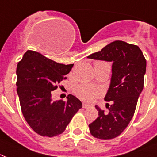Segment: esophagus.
<instances>
[{
  "mask_svg": "<svg viewBox=\"0 0 157 157\" xmlns=\"http://www.w3.org/2000/svg\"><path fill=\"white\" fill-rule=\"evenodd\" d=\"M91 107V105H87L86 103H82V108H84V109H88V108Z\"/></svg>",
  "mask_w": 157,
  "mask_h": 157,
  "instance_id": "1",
  "label": "esophagus"
}]
</instances>
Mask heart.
Here are the masks:
<instances>
[{
    "mask_svg": "<svg viewBox=\"0 0 157 157\" xmlns=\"http://www.w3.org/2000/svg\"><path fill=\"white\" fill-rule=\"evenodd\" d=\"M77 94L82 100L91 101L95 99L97 97L100 95L101 91L96 87L87 86V85H81L77 88Z\"/></svg>",
    "mask_w": 157,
    "mask_h": 157,
    "instance_id": "1",
    "label": "heart"
}]
</instances>
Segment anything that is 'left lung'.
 Returning <instances> with one entry per match:
<instances>
[{"instance_id":"1","label":"left lung","mask_w":157,"mask_h":157,"mask_svg":"<svg viewBox=\"0 0 157 157\" xmlns=\"http://www.w3.org/2000/svg\"><path fill=\"white\" fill-rule=\"evenodd\" d=\"M87 58L112 62L110 83L104 98L105 101H111L110 105L106 103L109 112L96 105L99 116L89 124L93 137L112 139L122 133L134 115L143 89L146 59L138 46L123 41L111 42Z\"/></svg>"}]
</instances>
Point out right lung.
I'll return each instance as SVG.
<instances>
[{
	"label": "right lung",
	"instance_id": "1",
	"mask_svg": "<svg viewBox=\"0 0 157 157\" xmlns=\"http://www.w3.org/2000/svg\"><path fill=\"white\" fill-rule=\"evenodd\" d=\"M73 66L59 64L34 51H27L18 63L16 86L22 113L39 135L51 138L62 133L82 108V102L71 94L66 101L52 98V91L66 78Z\"/></svg>",
	"mask_w": 157,
	"mask_h": 157
}]
</instances>
